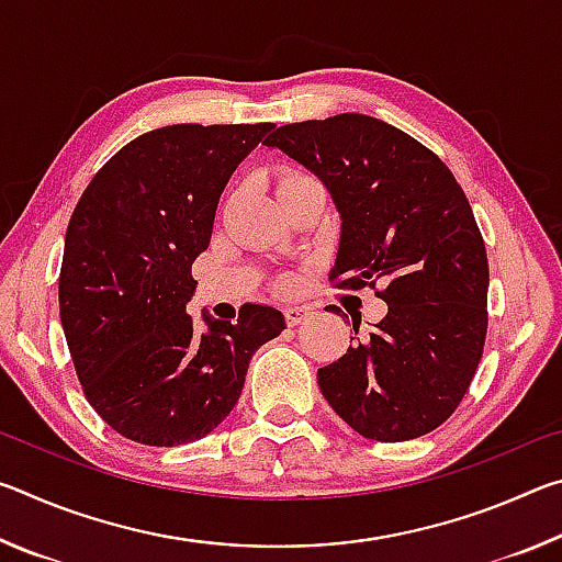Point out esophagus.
Listing matches in <instances>:
<instances>
[{"label": "esophagus", "mask_w": 562, "mask_h": 562, "mask_svg": "<svg viewBox=\"0 0 562 562\" xmlns=\"http://www.w3.org/2000/svg\"><path fill=\"white\" fill-rule=\"evenodd\" d=\"M312 315L310 307H284V322H288L290 327L294 325H302L304 319Z\"/></svg>", "instance_id": "esophagus-1"}]
</instances>
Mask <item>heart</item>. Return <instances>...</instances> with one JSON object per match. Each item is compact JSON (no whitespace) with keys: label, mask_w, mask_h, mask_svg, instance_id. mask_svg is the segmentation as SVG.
I'll list each match as a JSON object with an SVG mask.
<instances>
[{"label":"heart","mask_w":562,"mask_h":562,"mask_svg":"<svg viewBox=\"0 0 562 562\" xmlns=\"http://www.w3.org/2000/svg\"><path fill=\"white\" fill-rule=\"evenodd\" d=\"M290 176H294V173H290ZM284 178H288V176H284Z\"/></svg>","instance_id":"obj_1"}]
</instances>
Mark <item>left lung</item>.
<instances>
[{
	"label": "left lung",
	"mask_w": 562,
	"mask_h": 562,
	"mask_svg": "<svg viewBox=\"0 0 562 562\" xmlns=\"http://www.w3.org/2000/svg\"><path fill=\"white\" fill-rule=\"evenodd\" d=\"M262 144L312 170L337 205L329 280L384 284L386 317L319 369V392L364 439L434 431L469 392L488 327V258L469 198L439 156L364 113L288 123Z\"/></svg>",
	"instance_id": "left-lung-1"
}]
</instances>
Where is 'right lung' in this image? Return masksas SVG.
<instances>
[{"label": "right lung", "mask_w": 562, "mask_h": 562, "mask_svg": "<svg viewBox=\"0 0 562 562\" xmlns=\"http://www.w3.org/2000/svg\"><path fill=\"white\" fill-rule=\"evenodd\" d=\"M272 123L148 131L103 166L66 227L59 315L76 374L103 422L146 446L203 439L240 398L280 310L193 327L190 268L207 250L227 180Z\"/></svg>", "instance_id": "1"}]
</instances>
